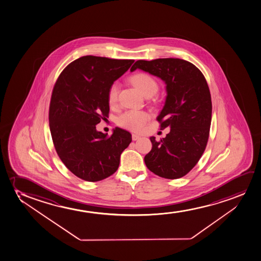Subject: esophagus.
I'll return each instance as SVG.
<instances>
[{
	"label": "esophagus",
	"mask_w": 261,
	"mask_h": 261,
	"mask_svg": "<svg viewBox=\"0 0 261 261\" xmlns=\"http://www.w3.org/2000/svg\"><path fill=\"white\" fill-rule=\"evenodd\" d=\"M140 138H141V136H138V135H136V134H133V135H132L133 141H137V140H139Z\"/></svg>",
	"instance_id": "34e87169"
}]
</instances>
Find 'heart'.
Segmentation results:
<instances>
[{"mask_svg": "<svg viewBox=\"0 0 261 261\" xmlns=\"http://www.w3.org/2000/svg\"><path fill=\"white\" fill-rule=\"evenodd\" d=\"M131 82L139 90L140 93H142L144 96L146 95L152 96L156 94L159 89V85L155 81V79L144 72H140L134 75L131 78ZM119 92V83L115 82L109 89L108 101L111 105L117 101ZM149 120V115L147 112L137 111V110H131L119 116L118 123L119 125H121L125 128L130 129L135 132H140Z\"/></svg>", "mask_w": 261, "mask_h": 261, "instance_id": "1", "label": "heart"}]
</instances>
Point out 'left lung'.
<instances>
[{"label":"left lung","instance_id":"obj_1","mask_svg":"<svg viewBox=\"0 0 261 261\" xmlns=\"http://www.w3.org/2000/svg\"><path fill=\"white\" fill-rule=\"evenodd\" d=\"M140 69L161 79L166 98L158 116L160 129L170 127L166 138L149 139L152 149L144 162L149 171L166 179L186 175L196 166L206 147L212 99L206 80L198 68L179 58L138 60L130 71Z\"/></svg>","mask_w":261,"mask_h":261}]
</instances>
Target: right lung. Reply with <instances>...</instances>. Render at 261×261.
I'll list each match as a JSON object with an SVG mask.
<instances>
[{
	"label": "right lung",
	"mask_w": 261,
	"mask_h": 261,
	"mask_svg": "<svg viewBox=\"0 0 261 261\" xmlns=\"http://www.w3.org/2000/svg\"><path fill=\"white\" fill-rule=\"evenodd\" d=\"M135 60L85 56L65 68L55 84L49 128L55 149L71 173L99 181L118 170L120 155L132 136L115 127L111 136L95 125L108 118V92Z\"/></svg>",
	"instance_id": "add662e5"
}]
</instances>
